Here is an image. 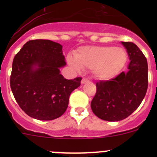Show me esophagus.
Listing matches in <instances>:
<instances>
[{
	"mask_svg": "<svg viewBox=\"0 0 157 157\" xmlns=\"http://www.w3.org/2000/svg\"><path fill=\"white\" fill-rule=\"evenodd\" d=\"M88 81H89V80L87 78H85V77H83L81 80V83L82 84H84V83H86V82H88Z\"/></svg>",
	"mask_w": 157,
	"mask_h": 157,
	"instance_id": "1",
	"label": "esophagus"
}]
</instances>
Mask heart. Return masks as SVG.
<instances>
[{
  "label": "heart",
  "instance_id": "b5f03b06",
  "mask_svg": "<svg viewBox=\"0 0 157 157\" xmlns=\"http://www.w3.org/2000/svg\"><path fill=\"white\" fill-rule=\"evenodd\" d=\"M74 58H68L70 65L74 69H92L97 78L107 80L115 77L124 67L127 53L119 47L85 46L77 51Z\"/></svg>",
  "mask_w": 157,
  "mask_h": 157
}]
</instances>
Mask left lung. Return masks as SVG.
<instances>
[{"label":"left lung","mask_w":157,"mask_h":157,"mask_svg":"<svg viewBox=\"0 0 157 157\" xmlns=\"http://www.w3.org/2000/svg\"><path fill=\"white\" fill-rule=\"evenodd\" d=\"M130 58L128 72L110 80L96 83V93L91 102L93 113L102 120L118 121L128 118L140 105L148 86L146 57L131 42H121Z\"/></svg>","instance_id":"left-lung-1"}]
</instances>
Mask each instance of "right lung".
<instances>
[{"label": "right lung", "instance_id": "add662e5", "mask_svg": "<svg viewBox=\"0 0 157 157\" xmlns=\"http://www.w3.org/2000/svg\"><path fill=\"white\" fill-rule=\"evenodd\" d=\"M65 64L62 45L46 39L28 41L15 55L10 88L26 115L49 121L65 112L70 95L80 86L82 79L64 78L59 69Z\"/></svg>", "mask_w": 157, "mask_h": 157}]
</instances>
